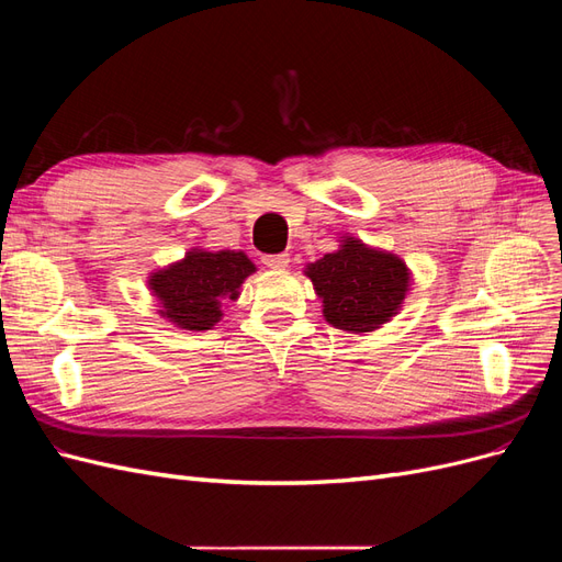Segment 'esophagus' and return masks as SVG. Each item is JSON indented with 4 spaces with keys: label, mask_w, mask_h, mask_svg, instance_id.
I'll list each match as a JSON object with an SVG mask.
<instances>
[{
    "label": "esophagus",
    "mask_w": 562,
    "mask_h": 562,
    "mask_svg": "<svg viewBox=\"0 0 562 562\" xmlns=\"http://www.w3.org/2000/svg\"><path fill=\"white\" fill-rule=\"evenodd\" d=\"M262 262L269 267V269H285L288 262H291V255L288 252H277V255H265Z\"/></svg>",
    "instance_id": "1"
}]
</instances>
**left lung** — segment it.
I'll use <instances>...</instances> for the list:
<instances>
[{
	"label": "left lung",
	"mask_w": 562,
	"mask_h": 562,
	"mask_svg": "<svg viewBox=\"0 0 562 562\" xmlns=\"http://www.w3.org/2000/svg\"><path fill=\"white\" fill-rule=\"evenodd\" d=\"M323 300V316L333 328L372 333L396 316L411 291V269L394 252L370 248L342 236L339 250L304 269Z\"/></svg>",
	"instance_id": "obj_1"
}]
</instances>
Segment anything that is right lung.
Segmentation results:
<instances>
[{
	"label": "right lung",
	"instance_id": "obj_1",
	"mask_svg": "<svg viewBox=\"0 0 562 562\" xmlns=\"http://www.w3.org/2000/svg\"><path fill=\"white\" fill-rule=\"evenodd\" d=\"M255 265L244 250H187L182 260L149 277L159 314L182 330H211L223 318V302L239 297Z\"/></svg>",
	"mask_w": 562,
	"mask_h": 562
}]
</instances>
